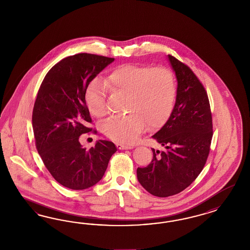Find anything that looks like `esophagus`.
Wrapping results in <instances>:
<instances>
[{
	"label": "esophagus",
	"mask_w": 250,
	"mask_h": 250,
	"mask_svg": "<svg viewBox=\"0 0 250 250\" xmlns=\"http://www.w3.org/2000/svg\"><path fill=\"white\" fill-rule=\"evenodd\" d=\"M116 146H117V148H119V149H130V148H133L132 146L120 144V143H116Z\"/></svg>",
	"instance_id": "1"
}]
</instances>
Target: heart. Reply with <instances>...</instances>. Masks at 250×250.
Here are the masks:
<instances>
[{"label":"heart","instance_id":"1","mask_svg":"<svg viewBox=\"0 0 250 250\" xmlns=\"http://www.w3.org/2000/svg\"><path fill=\"white\" fill-rule=\"evenodd\" d=\"M108 90L126 95L128 114L113 116L103 125V132L114 141L133 144L149 129L162 126L172 112L177 86L172 71L165 67L125 64L113 69L105 80ZM86 106L93 116L104 117L107 113L104 87L97 81L85 91Z\"/></svg>","mask_w":250,"mask_h":250}]
</instances>
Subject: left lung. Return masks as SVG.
Returning a JSON list of instances; mask_svg holds the SVG:
<instances>
[{"label":"left lung","instance_id":"8db88e82","mask_svg":"<svg viewBox=\"0 0 250 250\" xmlns=\"http://www.w3.org/2000/svg\"><path fill=\"white\" fill-rule=\"evenodd\" d=\"M178 81L173 111L163 127L152 136L162 151L152 148L149 165L137 167L140 184L150 194L180 193L195 181L205 167L212 137V118L207 92L193 71L168 55Z\"/></svg>","mask_w":250,"mask_h":250}]
</instances>
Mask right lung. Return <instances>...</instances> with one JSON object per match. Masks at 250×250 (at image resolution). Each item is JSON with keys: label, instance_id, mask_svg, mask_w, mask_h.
<instances>
[{"label": "right lung", "instance_id": "right-lung-1", "mask_svg": "<svg viewBox=\"0 0 250 250\" xmlns=\"http://www.w3.org/2000/svg\"><path fill=\"white\" fill-rule=\"evenodd\" d=\"M114 61L95 54L69 56L49 69L38 90L32 115L36 146L50 174L68 189H88L100 182L117 150L107 140L90 149L79 141L83 134L97 133L88 125L85 91Z\"/></svg>", "mask_w": 250, "mask_h": 250}]
</instances>
